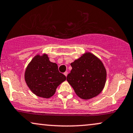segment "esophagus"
I'll list each match as a JSON object with an SVG mask.
<instances>
[{"label": "esophagus", "instance_id": "obj_1", "mask_svg": "<svg viewBox=\"0 0 133 133\" xmlns=\"http://www.w3.org/2000/svg\"><path fill=\"white\" fill-rule=\"evenodd\" d=\"M68 72H67V71H65V72H64V74L65 75V77H67V75H68Z\"/></svg>", "mask_w": 133, "mask_h": 133}]
</instances>
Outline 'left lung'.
I'll return each mask as SVG.
<instances>
[{"label": "left lung", "mask_w": 133, "mask_h": 133, "mask_svg": "<svg viewBox=\"0 0 133 133\" xmlns=\"http://www.w3.org/2000/svg\"><path fill=\"white\" fill-rule=\"evenodd\" d=\"M70 65L72 69L67 80L78 97L89 99L102 91L106 80V70L96 56L87 53Z\"/></svg>", "instance_id": "obj_1"}]
</instances>
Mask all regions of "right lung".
<instances>
[{
  "instance_id": "add662e5",
  "label": "right lung",
  "mask_w": 133,
  "mask_h": 133,
  "mask_svg": "<svg viewBox=\"0 0 133 133\" xmlns=\"http://www.w3.org/2000/svg\"><path fill=\"white\" fill-rule=\"evenodd\" d=\"M25 80L33 93L39 97L49 98L66 77L59 72L58 65L50 61L46 55H37L27 67Z\"/></svg>"
}]
</instances>
